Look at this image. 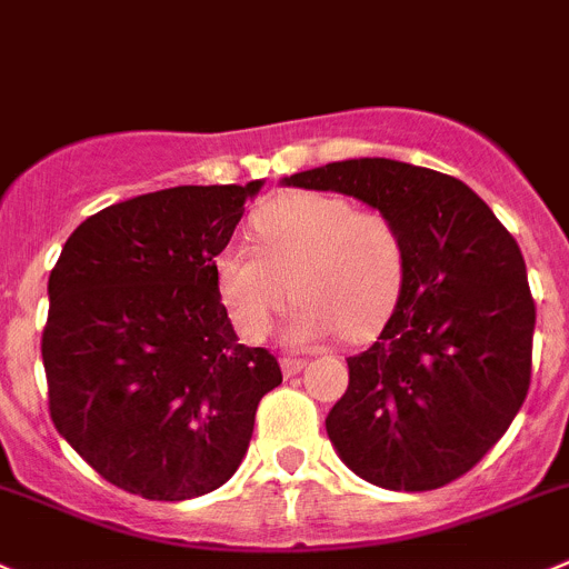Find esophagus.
Instances as JSON below:
<instances>
[{
  "label": "esophagus",
  "mask_w": 569,
  "mask_h": 569,
  "mask_svg": "<svg viewBox=\"0 0 569 569\" xmlns=\"http://www.w3.org/2000/svg\"><path fill=\"white\" fill-rule=\"evenodd\" d=\"M280 368H283V376H295V373H300L302 368H306V362H302V359H297V357H283V359H280Z\"/></svg>",
  "instance_id": "obj_1"
}]
</instances>
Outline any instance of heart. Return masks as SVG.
Returning <instances> with one entry per match:
<instances>
[{"instance_id":"obj_1","label":"heart","mask_w":569,"mask_h":569,"mask_svg":"<svg viewBox=\"0 0 569 569\" xmlns=\"http://www.w3.org/2000/svg\"><path fill=\"white\" fill-rule=\"evenodd\" d=\"M258 247L230 241L212 260L219 295L243 339L272 331L289 297L291 345L362 339L390 317L405 283V238L381 210L345 196L295 190L263 201L252 216ZM292 291L289 292L288 289Z\"/></svg>"}]
</instances>
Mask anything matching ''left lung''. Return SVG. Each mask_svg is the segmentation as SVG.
<instances>
[{
    "label": "left lung",
    "mask_w": 569,
    "mask_h": 569,
    "mask_svg": "<svg viewBox=\"0 0 569 569\" xmlns=\"http://www.w3.org/2000/svg\"><path fill=\"white\" fill-rule=\"evenodd\" d=\"M387 212L405 283L326 429L342 463L390 491L458 480L506 435L530 387L536 306L511 232L460 179L385 157L286 177Z\"/></svg>",
    "instance_id": "1"
}]
</instances>
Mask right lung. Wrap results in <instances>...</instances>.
<instances>
[{"instance_id": "right-lung-1", "label": "right lung", "mask_w": 569, "mask_h": 569, "mask_svg": "<svg viewBox=\"0 0 569 569\" xmlns=\"http://www.w3.org/2000/svg\"><path fill=\"white\" fill-rule=\"evenodd\" d=\"M182 184L117 201L67 238L41 333L50 418L103 480L179 502L224 486L283 381L238 342L212 260L260 190Z\"/></svg>"}]
</instances>
